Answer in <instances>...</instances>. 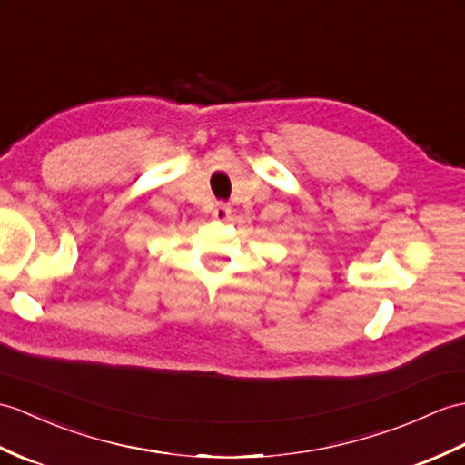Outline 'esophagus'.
Segmentation results:
<instances>
[{"label":"esophagus","instance_id":"34e87169","mask_svg":"<svg viewBox=\"0 0 465 465\" xmlns=\"http://www.w3.org/2000/svg\"><path fill=\"white\" fill-rule=\"evenodd\" d=\"M230 215V208H225V206H218L213 210V218L215 220H225Z\"/></svg>","mask_w":465,"mask_h":465}]
</instances>
